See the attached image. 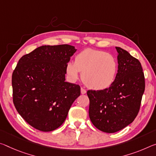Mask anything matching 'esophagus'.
Here are the masks:
<instances>
[{"instance_id": "esophagus-1", "label": "esophagus", "mask_w": 156, "mask_h": 156, "mask_svg": "<svg viewBox=\"0 0 156 156\" xmlns=\"http://www.w3.org/2000/svg\"><path fill=\"white\" fill-rule=\"evenodd\" d=\"M80 91H81V94H86V92H87V91H86L85 89H83V88L80 89Z\"/></svg>"}]
</instances>
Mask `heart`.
<instances>
[{
  "mask_svg": "<svg viewBox=\"0 0 156 156\" xmlns=\"http://www.w3.org/2000/svg\"><path fill=\"white\" fill-rule=\"evenodd\" d=\"M117 61L107 52L86 48L76 55L74 63L69 62L66 72L72 80H77L80 71L82 80L88 87L103 90L112 85L117 73Z\"/></svg>",
  "mask_w": 156,
  "mask_h": 156,
  "instance_id": "1",
  "label": "heart"
}]
</instances>
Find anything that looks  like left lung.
Returning <instances> with one entry per match:
<instances>
[{
	"label": "left lung",
	"instance_id": "obj_1",
	"mask_svg": "<svg viewBox=\"0 0 156 156\" xmlns=\"http://www.w3.org/2000/svg\"><path fill=\"white\" fill-rule=\"evenodd\" d=\"M118 71L112 85L103 90H88L89 115L91 123L103 132L112 133L126 127L137 117L145 90L140 62L120 47Z\"/></svg>",
	"mask_w": 156,
	"mask_h": 156
}]
</instances>
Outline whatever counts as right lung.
<instances>
[{
  "label": "right lung",
  "mask_w": 156,
  "mask_h": 156,
  "mask_svg": "<svg viewBox=\"0 0 156 156\" xmlns=\"http://www.w3.org/2000/svg\"><path fill=\"white\" fill-rule=\"evenodd\" d=\"M76 51L68 44L42 46L24 55L12 76V98L17 112L39 130L62 124L80 87L65 82L66 66Z\"/></svg>",
  "instance_id": "obj_1"
}]
</instances>
